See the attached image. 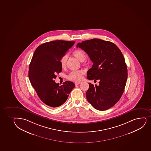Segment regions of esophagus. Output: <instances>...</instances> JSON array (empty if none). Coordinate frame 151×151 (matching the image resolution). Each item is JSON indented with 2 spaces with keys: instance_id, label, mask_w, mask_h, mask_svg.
<instances>
[{
  "instance_id": "34e87169",
  "label": "esophagus",
  "mask_w": 151,
  "mask_h": 151,
  "mask_svg": "<svg viewBox=\"0 0 151 151\" xmlns=\"http://www.w3.org/2000/svg\"><path fill=\"white\" fill-rule=\"evenodd\" d=\"M81 83V82H75V84L77 85L80 84Z\"/></svg>"
}]
</instances>
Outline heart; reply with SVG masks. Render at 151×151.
Wrapping results in <instances>:
<instances>
[{"mask_svg":"<svg viewBox=\"0 0 151 151\" xmlns=\"http://www.w3.org/2000/svg\"><path fill=\"white\" fill-rule=\"evenodd\" d=\"M73 55L80 61L83 62L86 59V54L84 51L81 49H77L73 52ZM66 55H64L60 60V64L62 68H64L66 65ZM83 72L81 70H73L68 75V79L74 81H79L81 80L83 77Z\"/></svg>","mask_w":151,"mask_h":151,"instance_id":"b5f03b06","label":"heart"}]
</instances>
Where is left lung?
Segmentation results:
<instances>
[{
  "label": "left lung",
  "instance_id": "obj_1",
  "mask_svg": "<svg viewBox=\"0 0 151 151\" xmlns=\"http://www.w3.org/2000/svg\"><path fill=\"white\" fill-rule=\"evenodd\" d=\"M93 62L87 71V79L99 80V85L89 83L86 93L88 102L95 109L104 111L115 105L122 96L128 77L125 58L115 44L108 41L94 39L77 44Z\"/></svg>",
  "mask_w": 151,
  "mask_h": 151
}]
</instances>
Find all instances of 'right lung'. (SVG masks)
<instances>
[{"instance_id": "1", "label": "right lung", "mask_w": 151, "mask_h": 151, "mask_svg": "<svg viewBox=\"0 0 151 151\" xmlns=\"http://www.w3.org/2000/svg\"><path fill=\"white\" fill-rule=\"evenodd\" d=\"M75 42H46L39 45L33 55L29 65V80L41 100L50 107H59L64 104L75 87L71 81H65L60 86L54 81L56 74L62 71L60 60Z\"/></svg>"}]
</instances>
